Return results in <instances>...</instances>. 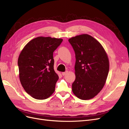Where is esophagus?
I'll use <instances>...</instances> for the list:
<instances>
[{
	"instance_id": "esophagus-1",
	"label": "esophagus",
	"mask_w": 129,
	"mask_h": 129,
	"mask_svg": "<svg viewBox=\"0 0 129 129\" xmlns=\"http://www.w3.org/2000/svg\"><path fill=\"white\" fill-rule=\"evenodd\" d=\"M68 71H66V72H62V75H63V76H65L66 75V74H68Z\"/></svg>"
}]
</instances>
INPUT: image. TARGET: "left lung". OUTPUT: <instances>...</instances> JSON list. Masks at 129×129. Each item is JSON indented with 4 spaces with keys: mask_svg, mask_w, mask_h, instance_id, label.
<instances>
[{
    "mask_svg": "<svg viewBox=\"0 0 129 129\" xmlns=\"http://www.w3.org/2000/svg\"><path fill=\"white\" fill-rule=\"evenodd\" d=\"M69 41L76 58L72 92L83 100L91 99L105 85L109 70L108 57L101 43L88 34L72 37Z\"/></svg>",
    "mask_w": 129,
    "mask_h": 129,
    "instance_id": "obj_1",
    "label": "left lung"
}]
</instances>
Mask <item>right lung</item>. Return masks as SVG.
Returning <instances> with one entry per match:
<instances>
[{
    "label": "right lung",
    "instance_id": "1",
    "mask_svg": "<svg viewBox=\"0 0 129 129\" xmlns=\"http://www.w3.org/2000/svg\"><path fill=\"white\" fill-rule=\"evenodd\" d=\"M62 41V39L39 36L21 51L18 60L20 81L33 98L46 99L55 92L59 77L53 69V52Z\"/></svg>",
    "mask_w": 129,
    "mask_h": 129
}]
</instances>
